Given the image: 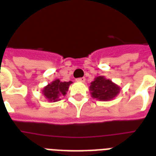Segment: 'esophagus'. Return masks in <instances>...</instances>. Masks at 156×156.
Returning <instances> with one entry per match:
<instances>
[{"label":"esophagus","instance_id":"34e87169","mask_svg":"<svg viewBox=\"0 0 156 156\" xmlns=\"http://www.w3.org/2000/svg\"><path fill=\"white\" fill-rule=\"evenodd\" d=\"M76 81H77V82H80V83H83V82H85V78H77V79H76Z\"/></svg>","mask_w":156,"mask_h":156}]
</instances>
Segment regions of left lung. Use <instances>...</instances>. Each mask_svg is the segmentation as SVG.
I'll return each mask as SVG.
<instances>
[{
	"label": "left lung",
	"mask_w": 156,
	"mask_h": 156,
	"mask_svg": "<svg viewBox=\"0 0 156 156\" xmlns=\"http://www.w3.org/2000/svg\"><path fill=\"white\" fill-rule=\"evenodd\" d=\"M89 91L94 99L109 101L116 98L121 91V88L111 79H107L104 76H98L90 83Z\"/></svg>",
	"instance_id": "obj_1"
}]
</instances>
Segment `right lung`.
<instances>
[{
  "label": "right lung",
  "mask_w": 156,
  "mask_h": 156,
  "mask_svg": "<svg viewBox=\"0 0 156 156\" xmlns=\"http://www.w3.org/2000/svg\"><path fill=\"white\" fill-rule=\"evenodd\" d=\"M73 82H62L60 79H55L42 89V94L50 102H56L60 101V97L66 95L68 91L69 86Z\"/></svg>",
  "instance_id": "1"
}]
</instances>
